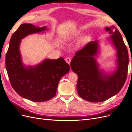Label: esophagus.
Returning <instances> with one entry per match:
<instances>
[{"mask_svg": "<svg viewBox=\"0 0 132 132\" xmlns=\"http://www.w3.org/2000/svg\"><path fill=\"white\" fill-rule=\"evenodd\" d=\"M66 62L68 63V64H70V62H71V59L70 57H67L65 59Z\"/></svg>", "mask_w": 132, "mask_h": 132, "instance_id": "1", "label": "esophagus"}]
</instances>
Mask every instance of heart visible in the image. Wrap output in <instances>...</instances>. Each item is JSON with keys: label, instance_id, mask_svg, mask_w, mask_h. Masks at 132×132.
<instances>
[{"label": "heart", "instance_id": "b5f03b06", "mask_svg": "<svg viewBox=\"0 0 132 132\" xmlns=\"http://www.w3.org/2000/svg\"><path fill=\"white\" fill-rule=\"evenodd\" d=\"M81 34H82V32H81V31H79V32H77V35L76 36H80V35H81ZM90 39H91L90 35H87L85 37H84L83 38L82 42H87V41H88L89 40H90Z\"/></svg>", "mask_w": 132, "mask_h": 132}]
</instances>
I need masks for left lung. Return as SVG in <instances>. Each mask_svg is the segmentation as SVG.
<instances>
[{
  "label": "left lung",
  "mask_w": 132,
  "mask_h": 132,
  "mask_svg": "<svg viewBox=\"0 0 132 132\" xmlns=\"http://www.w3.org/2000/svg\"><path fill=\"white\" fill-rule=\"evenodd\" d=\"M110 35L107 38L116 50V68L106 72L100 69L96 59L100 53V40L91 41L75 53L70 66L78 75L77 90L84 100L102 102L117 94L125 83L128 68V54L122 36L114 26L105 28Z\"/></svg>",
  "instance_id": "8db88e82"
}]
</instances>
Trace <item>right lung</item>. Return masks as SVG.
<instances>
[{"mask_svg":"<svg viewBox=\"0 0 132 132\" xmlns=\"http://www.w3.org/2000/svg\"><path fill=\"white\" fill-rule=\"evenodd\" d=\"M40 28L23 24L13 34L6 55V68L10 83L20 96L34 102H44L54 97L60 79L69 71V65L62 57L46 59L36 65H26L20 52L21 40L26 36L44 32Z\"/></svg>","mask_w":132,"mask_h":132,"instance_id":"right-lung-1","label":"right lung"}]
</instances>
